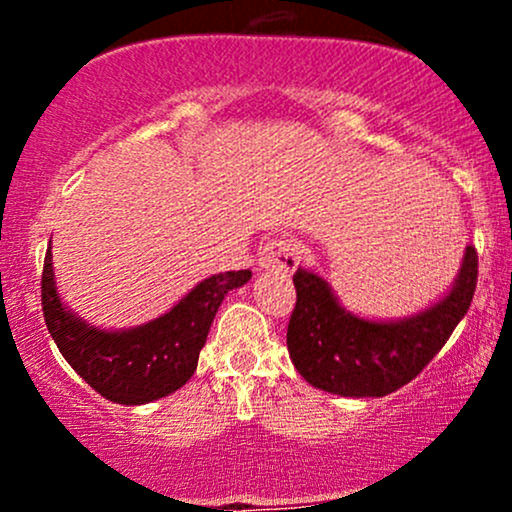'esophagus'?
Returning <instances> with one entry per match:
<instances>
[{
	"mask_svg": "<svg viewBox=\"0 0 512 512\" xmlns=\"http://www.w3.org/2000/svg\"><path fill=\"white\" fill-rule=\"evenodd\" d=\"M301 262V245L291 238H276L260 252V267L274 272H293Z\"/></svg>",
	"mask_w": 512,
	"mask_h": 512,
	"instance_id": "esophagus-1",
	"label": "esophagus"
}]
</instances>
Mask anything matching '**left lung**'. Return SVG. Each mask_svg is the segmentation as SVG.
Wrapping results in <instances>:
<instances>
[{
	"label": "left lung",
	"mask_w": 512,
	"mask_h": 512,
	"mask_svg": "<svg viewBox=\"0 0 512 512\" xmlns=\"http://www.w3.org/2000/svg\"><path fill=\"white\" fill-rule=\"evenodd\" d=\"M477 276V248L467 245L455 286L443 301L407 320L370 322L346 313L322 276L296 269V308L286 330L293 366L310 385L332 395H390L443 349L472 305Z\"/></svg>",
	"instance_id": "8db88e82"
}]
</instances>
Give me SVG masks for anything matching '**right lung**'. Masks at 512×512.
Masks as SVG:
<instances>
[{
  "instance_id": "obj_1",
  "label": "right lung",
  "mask_w": 512,
  "mask_h": 512,
  "mask_svg": "<svg viewBox=\"0 0 512 512\" xmlns=\"http://www.w3.org/2000/svg\"><path fill=\"white\" fill-rule=\"evenodd\" d=\"M250 276V269L214 274L158 320L125 332H103L64 310L48 250L40 301L60 354L98 395L117 404H146L180 390L192 378L223 296L248 284Z\"/></svg>"
}]
</instances>
